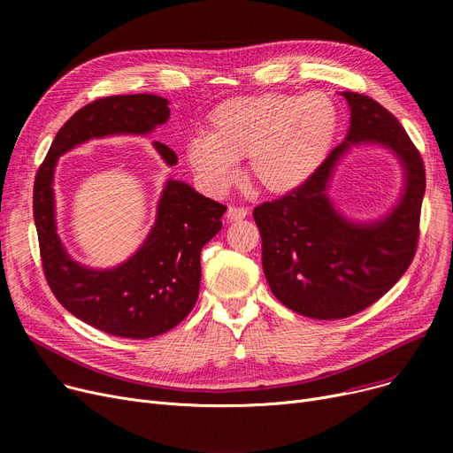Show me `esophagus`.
Here are the masks:
<instances>
[{
	"mask_svg": "<svg viewBox=\"0 0 453 453\" xmlns=\"http://www.w3.org/2000/svg\"><path fill=\"white\" fill-rule=\"evenodd\" d=\"M226 217H227V220H229V222H239V220H242V219H246V217H248V209H246V207L229 205Z\"/></svg>",
	"mask_w": 453,
	"mask_h": 453,
	"instance_id": "esophagus-1",
	"label": "esophagus"
}]
</instances>
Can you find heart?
<instances>
[{
  "mask_svg": "<svg viewBox=\"0 0 453 453\" xmlns=\"http://www.w3.org/2000/svg\"><path fill=\"white\" fill-rule=\"evenodd\" d=\"M340 127L326 93H260L233 97L212 108L205 137L187 142V161L200 180L224 190L234 181V161L248 159V176L270 195H288L311 180Z\"/></svg>",
  "mask_w": 453,
  "mask_h": 453,
  "instance_id": "1",
  "label": "heart"
}]
</instances>
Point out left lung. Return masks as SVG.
Segmentation results:
<instances>
[{"label":"left lung","instance_id":"8db88e82","mask_svg":"<svg viewBox=\"0 0 453 453\" xmlns=\"http://www.w3.org/2000/svg\"><path fill=\"white\" fill-rule=\"evenodd\" d=\"M350 128L303 187L253 209L263 236V270L273 296L312 319H343L388 294L411 265L418 244L426 171L398 119L367 95L343 91ZM376 142L393 150L407 173L399 205L382 221L354 225L334 209L326 187L337 159L352 145Z\"/></svg>","mask_w":453,"mask_h":453}]
</instances>
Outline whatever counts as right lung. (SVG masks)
I'll use <instances>...</instances> for the list:
<instances>
[{
    "label": "right lung",
    "instance_id": "right-lung-1",
    "mask_svg": "<svg viewBox=\"0 0 453 453\" xmlns=\"http://www.w3.org/2000/svg\"><path fill=\"white\" fill-rule=\"evenodd\" d=\"M169 101L150 93L113 95L86 104L58 130L35 178L33 212L43 275L67 312L106 334L147 340L165 334L193 311L198 299L202 248L222 229L226 205L169 180L156 224L127 263L89 270L71 258L57 234L53 174L58 156L81 142L115 134L145 135L169 119ZM154 147L173 166L178 156L159 141Z\"/></svg>",
    "mask_w": 453,
    "mask_h": 453
}]
</instances>
